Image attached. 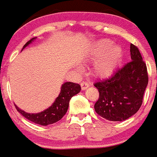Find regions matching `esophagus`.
Here are the masks:
<instances>
[{
	"mask_svg": "<svg viewBox=\"0 0 157 157\" xmlns=\"http://www.w3.org/2000/svg\"><path fill=\"white\" fill-rule=\"evenodd\" d=\"M80 87H81L82 90H84L89 87V84H88V83H87V82L83 81V82H81V83H80Z\"/></svg>",
	"mask_w": 157,
	"mask_h": 157,
	"instance_id": "obj_1",
	"label": "esophagus"
}]
</instances>
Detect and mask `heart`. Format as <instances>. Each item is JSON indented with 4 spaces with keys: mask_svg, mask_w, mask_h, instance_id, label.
Wrapping results in <instances>:
<instances>
[{
    "mask_svg": "<svg viewBox=\"0 0 157 157\" xmlns=\"http://www.w3.org/2000/svg\"><path fill=\"white\" fill-rule=\"evenodd\" d=\"M92 58L100 56L93 65L94 74L97 77H107L118 67L123 56L121 45L114 44L110 39H102L97 42L92 52ZM79 72L80 69H78Z\"/></svg>",
    "mask_w": 157,
    "mask_h": 157,
    "instance_id": "b5f03b06",
    "label": "heart"
}]
</instances>
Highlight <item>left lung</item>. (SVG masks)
Returning <instances> with one entry per match:
<instances>
[{
    "label": "left lung",
    "instance_id": "8db88e82",
    "mask_svg": "<svg viewBox=\"0 0 157 157\" xmlns=\"http://www.w3.org/2000/svg\"><path fill=\"white\" fill-rule=\"evenodd\" d=\"M131 61L108 78L94 83L99 98L95 112L108 121H122L138 112L148 84L146 65L138 48L130 45Z\"/></svg>",
    "mask_w": 157,
    "mask_h": 157
}]
</instances>
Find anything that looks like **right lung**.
<instances>
[{"mask_svg":"<svg viewBox=\"0 0 157 157\" xmlns=\"http://www.w3.org/2000/svg\"><path fill=\"white\" fill-rule=\"evenodd\" d=\"M36 39V37L32 38L31 40L27 42V43L25 44L23 46L21 51L32 42H34ZM80 90L81 87L78 83L65 82L61 86L60 93L59 94L58 97L55 99L52 105L42 112L38 113H28L21 108H19L16 105H14L17 112L26 119L40 125H51L59 121L65 115L68 110L70 100L72 97L80 93Z\"/></svg>","mask_w":157,"mask_h":157,"instance_id":"obj_1","label":"right lung"}]
</instances>
